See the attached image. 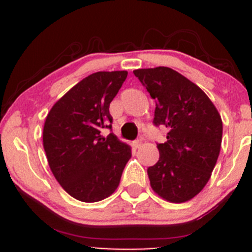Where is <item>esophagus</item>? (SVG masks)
I'll return each instance as SVG.
<instances>
[{
	"mask_svg": "<svg viewBox=\"0 0 252 252\" xmlns=\"http://www.w3.org/2000/svg\"><path fill=\"white\" fill-rule=\"evenodd\" d=\"M141 144H142V139L141 138L136 139L135 141H133V145H134V147H135V149H139V147L141 146Z\"/></svg>",
	"mask_w": 252,
	"mask_h": 252,
	"instance_id": "esophagus-1",
	"label": "esophagus"
}]
</instances>
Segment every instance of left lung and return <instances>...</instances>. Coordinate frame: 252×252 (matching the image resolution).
Returning <instances> with one entry per match:
<instances>
[{"label": "left lung", "instance_id": "left-lung-1", "mask_svg": "<svg viewBox=\"0 0 252 252\" xmlns=\"http://www.w3.org/2000/svg\"><path fill=\"white\" fill-rule=\"evenodd\" d=\"M156 101L155 126L168 129L157 144L159 159L147 168L152 190L174 204L196 196L210 180L222 144L223 124L204 91L168 67L134 70Z\"/></svg>", "mask_w": 252, "mask_h": 252}]
</instances>
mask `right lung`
<instances>
[{"mask_svg":"<svg viewBox=\"0 0 252 252\" xmlns=\"http://www.w3.org/2000/svg\"><path fill=\"white\" fill-rule=\"evenodd\" d=\"M128 72H97L73 86L48 112L42 133L51 171L74 199L97 202L116 191L131 149L111 133L110 103Z\"/></svg>","mask_w":252,"mask_h":252,"instance_id":"1","label":"right lung"}]
</instances>
